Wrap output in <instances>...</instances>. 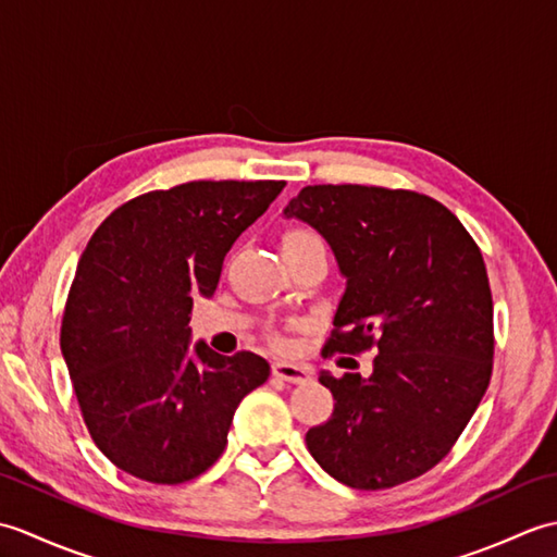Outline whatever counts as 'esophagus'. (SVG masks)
Wrapping results in <instances>:
<instances>
[{"label":"esophagus","instance_id":"1","mask_svg":"<svg viewBox=\"0 0 557 557\" xmlns=\"http://www.w3.org/2000/svg\"><path fill=\"white\" fill-rule=\"evenodd\" d=\"M272 375L280 377V381L285 383H294V385H301L311 377L309 366L304 363H289V361H275L272 363Z\"/></svg>","mask_w":557,"mask_h":557}]
</instances>
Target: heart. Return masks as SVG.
I'll list each match as a JSON object with an SVG mask.
<instances>
[{"label":"heart","instance_id":"obj_1","mask_svg":"<svg viewBox=\"0 0 557 557\" xmlns=\"http://www.w3.org/2000/svg\"><path fill=\"white\" fill-rule=\"evenodd\" d=\"M311 244H323L321 236L309 232V230H289L282 236V251L285 248H299V246H311Z\"/></svg>","mask_w":557,"mask_h":557}]
</instances>
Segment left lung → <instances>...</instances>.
<instances>
[{
  "instance_id": "left-lung-1",
  "label": "left lung",
  "mask_w": 557,
  "mask_h": 557,
  "mask_svg": "<svg viewBox=\"0 0 557 557\" xmlns=\"http://www.w3.org/2000/svg\"><path fill=\"white\" fill-rule=\"evenodd\" d=\"M285 215L323 236L347 280L325 357L375 347L369 377H318L335 409L306 447L351 488L425 474L491 383L493 297L476 242L443 203L405 188L306 186Z\"/></svg>"
}]
</instances>
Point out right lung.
I'll list each match as a JSON object with an SVG mask.
<instances>
[{
  "instance_id": "1",
  "label": "right lung",
  "mask_w": 557,
  "mask_h": 557,
  "mask_svg": "<svg viewBox=\"0 0 557 557\" xmlns=\"http://www.w3.org/2000/svg\"><path fill=\"white\" fill-rule=\"evenodd\" d=\"M285 182H188L116 208L83 251L59 345L92 443L150 483L215 465L239 401L270 366L253 351L191 349L194 297H212L222 260Z\"/></svg>"
}]
</instances>
